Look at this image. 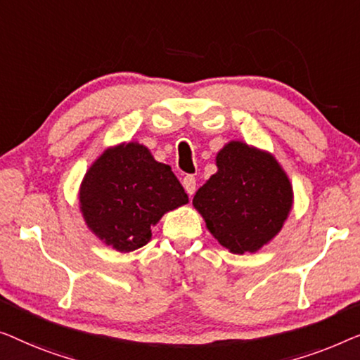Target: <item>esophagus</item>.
<instances>
[{"instance_id":"1","label":"esophagus","mask_w":360,"mask_h":360,"mask_svg":"<svg viewBox=\"0 0 360 360\" xmlns=\"http://www.w3.org/2000/svg\"><path fill=\"white\" fill-rule=\"evenodd\" d=\"M182 186H184V189H186L187 194H189V195L194 194V192H195V186H197L194 176H191V174L184 176V179H182Z\"/></svg>"}]
</instances>
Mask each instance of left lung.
Listing matches in <instances>:
<instances>
[{
  "instance_id": "obj_1",
  "label": "left lung",
  "mask_w": 360,
  "mask_h": 360,
  "mask_svg": "<svg viewBox=\"0 0 360 360\" xmlns=\"http://www.w3.org/2000/svg\"><path fill=\"white\" fill-rule=\"evenodd\" d=\"M217 168L192 204L221 246L233 255L256 252L290 214V181L274 156L243 141H230L217 153Z\"/></svg>"
}]
</instances>
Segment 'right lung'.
<instances>
[{
	"label": "right lung",
	"instance_id": "right-lung-1",
	"mask_svg": "<svg viewBox=\"0 0 360 360\" xmlns=\"http://www.w3.org/2000/svg\"><path fill=\"white\" fill-rule=\"evenodd\" d=\"M187 202L169 166L158 163L136 141L105 150L79 187V209L88 229L120 252L145 246L151 226Z\"/></svg>",
	"mask_w": 360,
	"mask_h": 360
}]
</instances>
